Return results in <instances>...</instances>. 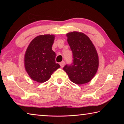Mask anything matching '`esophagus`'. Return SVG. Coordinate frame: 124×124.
I'll return each instance as SVG.
<instances>
[{"label":"esophagus","instance_id":"obj_1","mask_svg":"<svg viewBox=\"0 0 124 124\" xmlns=\"http://www.w3.org/2000/svg\"><path fill=\"white\" fill-rule=\"evenodd\" d=\"M60 66H61V68H63V67H64V64H65V62L64 61H62L61 62H60Z\"/></svg>","mask_w":124,"mask_h":124}]
</instances>
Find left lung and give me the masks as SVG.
Returning a JSON list of instances; mask_svg holds the SVG:
<instances>
[{
	"mask_svg": "<svg viewBox=\"0 0 124 124\" xmlns=\"http://www.w3.org/2000/svg\"><path fill=\"white\" fill-rule=\"evenodd\" d=\"M67 36L73 53V62L63 69L76 84L89 82L97 72L99 64L96 48L89 38L83 33L70 32Z\"/></svg>",
	"mask_w": 124,
	"mask_h": 124,
	"instance_id": "1",
	"label": "left lung"
}]
</instances>
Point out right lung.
<instances>
[{
	"mask_svg": "<svg viewBox=\"0 0 124 124\" xmlns=\"http://www.w3.org/2000/svg\"><path fill=\"white\" fill-rule=\"evenodd\" d=\"M54 36H38L29 44L24 56V66L32 80L45 82L54 71L60 67L55 62L56 54L52 50Z\"/></svg>",
	"mask_w": 124,
	"mask_h": 124,
	"instance_id": "add662e5",
	"label": "right lung"
}]
</instances>
